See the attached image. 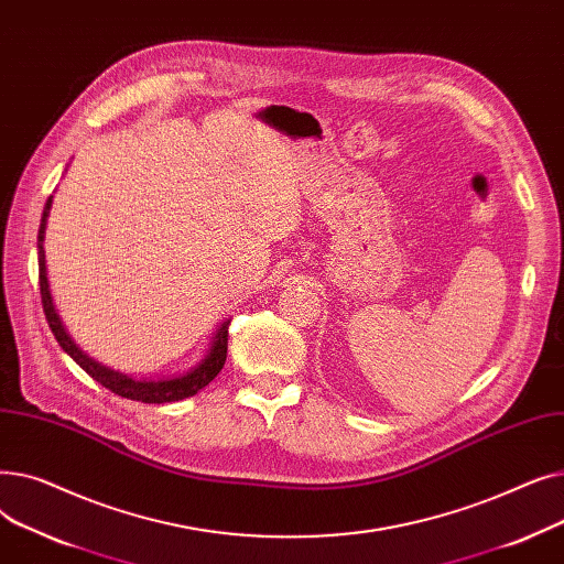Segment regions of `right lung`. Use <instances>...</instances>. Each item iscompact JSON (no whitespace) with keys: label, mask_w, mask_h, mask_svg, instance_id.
Wrapping results in <instances>:
<instances>
[{"label":"right lung","mask_w":564,"mask_h":564,"mask_svg":"<svg viewBox=\"0 0 564 564\" xmlns=\"http://www.w3.org/2000/svg\"><path fill=\"white\" fill-rule=\"evenodd\" d=\"M50 205H52V196L47 198L45 207H43V219H41V228H39V283H41V300H43V313L45 319L50 324V329L56 338V343L64 347V351L70 354V359L91 375L98 383H102L105 389H109L111 393L128 398V400H137V402H145V404H164V402H177L196 395L200 389H205L210 383L219 370L226 364V351H228V324L224 322L221 329L215 336L213 349L207 351V357L187 375L173 377V379H132L123 372H116L111 368L100 366L98 361L88 359L86 354L68 338L66 329L62 327V319H58L54 304H52V294L47 288V276H45V251H43V237H45V221L50 215Z\"/></svg>","instance_id":"right-lung-1"}]
</instances>
